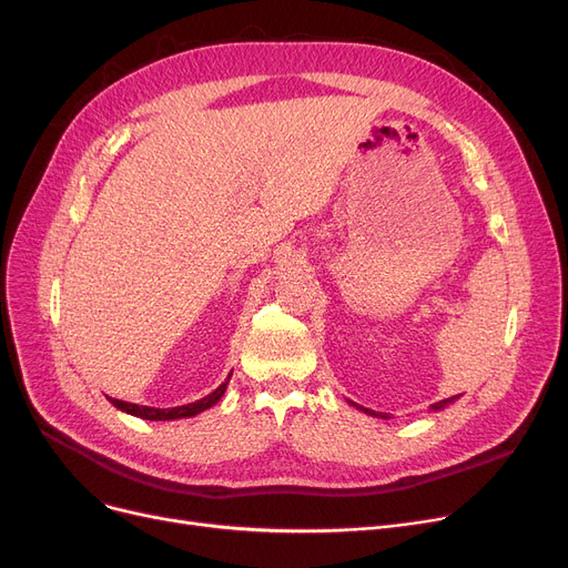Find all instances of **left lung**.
<instances>
[{
	"label": "left lung",
	"instance_id": "obj_1",
	"mask_svg": "<svg viewBox=\"0 0 568 568\" xmlns=\"http://www.w3.org/2000/svg\"><path fill=\"white\" fill-rule=\"evenodd\" d=\"M460 396H454V398H444V400H439V403H435V405H430V409L433 412H439V409H444V407H449L454 400H458ZM349 405H354L356 409H362V412H366L368 416H375V419H389V414H384V412H373V409H368V407H362V405H356V403H352L349 400Z\"/></svg>",
	"mask_w": 568,
	"mask_h": 568
}]
</instances>
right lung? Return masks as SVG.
<instances>
[{
	"label": "right lung",
	"instance_id": "obj_1",
	"mask_svg": "<svg viewBox=\"0 0 568 568\" xmlns=\"http://www.w3.org/2000/svg\"><path fill=\"white\" fill-rule=\"evenodd\" d=\"M230 377H232V373L227 375V379L219 386V389H214L209 396H204V398H200V400H195V403H189V405H179V407H165V409H163V407H146V405H135V403H126V400H116V398H110V396H108V400H110L116 409H122V412H126V414H131V416H140V419H146V422L189 419V416H195V414H200V412H204V409H209V407H214V405L223 398V394H225V389H227Z\"/></svg>",
	"mask_w": 568,
	"mask_h": 568
}]
</instances>
